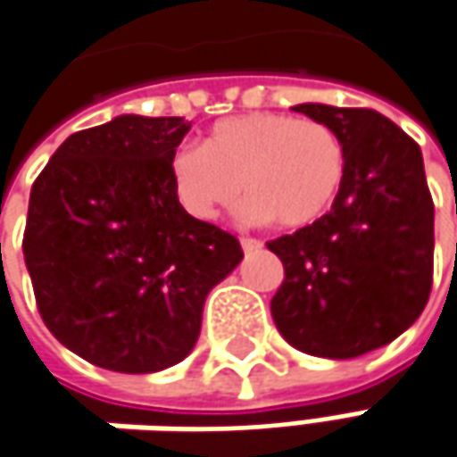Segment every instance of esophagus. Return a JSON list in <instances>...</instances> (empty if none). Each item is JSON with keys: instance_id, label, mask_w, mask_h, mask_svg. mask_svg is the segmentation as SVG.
<instances>
[{"instance_id": "1", "label": "esophagus", "mask_w": 457, "mask_h": 457, "mask_svg": "<svg viewBox=\"0 0 457 457\" xmlns=\"http://www.w3.org/2000/svg\"><path fill=\"white\" fill-rule=\"evenodd\" d=\"M240 245H243L245 253H255V250H260V247H262V243H260V240H255V237H243V240H240Z\"/></svg>"}]
</instances>
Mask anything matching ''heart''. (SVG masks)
Listing matches in <instances>:
<instances>
[{"instance_id":"heart-1","label":"heart","mask_w":457,"mask_h":457,"mask_svg":"<svg viewBox=\"0 0 457 457\" xmlns=\"http://www.w3.org/2000/svg\"><path fill=\"white\" fill-rule=\"evenodd\" d=\"M179 204L214 220L247 195V222L301 229L334 207L346 177V149L321 120L288 113H247L217 120L204 146L181 144L169 156Z\"/></svg>"}]
</instances>
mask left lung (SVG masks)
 Here are the masks:
<instances>
[{
    "label": "left lung",
    "mask_w": 457,
    "mask_h": 457,
    "mask_svg": "<svg viewBox=\"0 0 457 457\" xmlns=\"http://www.w3.org/2000/svg\"><path fill=\"white\" fill-rule=\"evenodd\" d=\"M293 111L337 131L346 177L328 214L268 243L286 270L270 313L298 352L354 359L407 331L430 298L435 207L422 151L370 108Z\"/></svg>",
    "instance_id": "8db88e82"
}]
</instances>
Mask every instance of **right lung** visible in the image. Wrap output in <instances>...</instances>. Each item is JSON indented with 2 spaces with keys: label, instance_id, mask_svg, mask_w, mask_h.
Masks as SVG:
<instances>
[{
  "label": "right lung",
  "instance_id": "right-lung-1",
  "mask_svg": "<svg viewBox=\"0 0 457 457\" xmlns=\"http://www.w3.org/2000/svg\"><path fill=\"white\" fill-rule=\"evenodd\" d=\"M192 123L116 116L68 136L32 184L24 262L45 326L123 374L179 364L207 293L237 268V237L179 204L169 156Z\"/></svg>",
  "mask_w": 457,
  "mask_h": 457
}]
</instances>
